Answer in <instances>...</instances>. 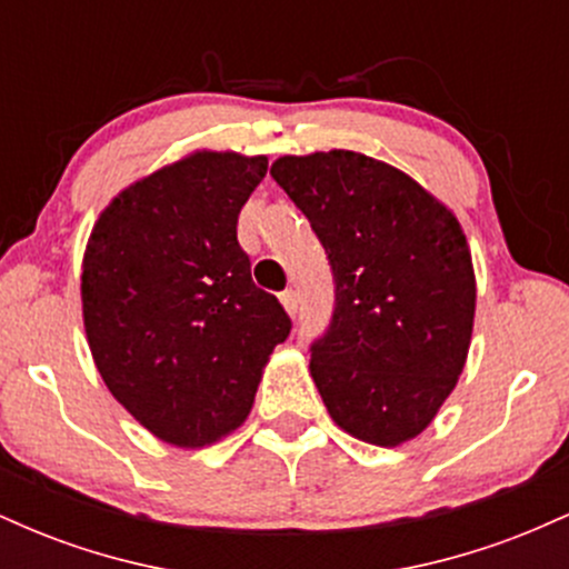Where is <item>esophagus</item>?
<instances>
[{"mask_svg": "<svg viewBox=\"0 0 569 569\" xmlns=\"http://www.w3.org/2000/svg\"><path fill=\"white\" fill-rule=\"evenodd\" d=\"M280 305L286 307V312H289V316H297V310H299V297H297V291L286 289L283 293H280Z\"/></svg>", "mask_w": 569, "mask_h": 569, "instance_id": "obj_1", "label": "esophagus"}]
</instances>
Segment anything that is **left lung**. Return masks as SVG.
Listing matches in <instances>:
<instances>
[{"label": "left lung", "mask_w": 569, "mask_h": 569, "mask_svg": "<svg viewBox=\"0 0 569 569\" xmlns=\"http://www.w3.org/2000/svg\"><path fill=\"white\" fill-rule=\"evenodd\" d=\"M270 176L335 278L331 321L310 345L326 409L377 447L415 439L466 367L476 310L466 234L433 194L367 154L280 158Z\"/></svg>", "instance_id": "8db88e82"}]
</instances>
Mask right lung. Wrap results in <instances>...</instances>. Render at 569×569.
<instances>
[{
	"mask_svg": "<svg viewBox=\"0 0 569 569\" xmlns=\"http://www.w3.org/2000/svg\"><path fill=\"white\" fill-rule=\"evenodd\" d=\"M264 173L267 158L194 152L117 194L88 240L82 316L96 367L176 447L238 428L291 331L238 243V213Z\"/></svg>",
	"mask_w": 569,
	"mask_h": 569,
	"instance_id": "add662e5",
	"label": "right lung"
}]
</instances>
